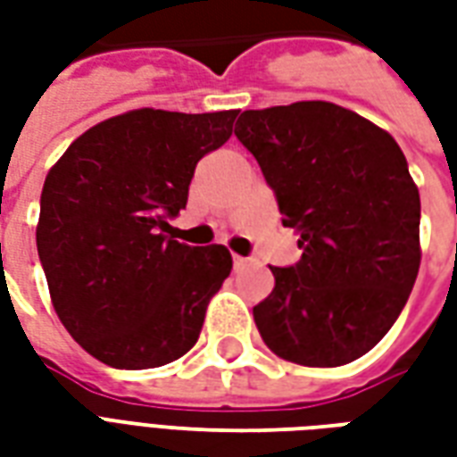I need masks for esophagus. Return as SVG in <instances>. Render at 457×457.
Returning <instances> with one entry per match:
<instances>
[{"mask_svg": "<svg viewBox=\"0 0 457 457\" xmlns=\"http://www.w3.org/2000/svg\"><path fill=\"white\" fill-rule=\"evenodd\" d=\"M232 262H235V269H242V267H247V264H249V262H252V259L237 257V254H235V259H232Z\"/></svg>", "mask_w": 457, "mask_h": 457, "instance_id": "obj_1", "label": "esophagus"}]
</instances>
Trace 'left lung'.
Segmentation results:
<instances>
[{
  "mask_svg": "<svg viewBox=\"0 0 457 457\" xmlns=\"http://www.w3.org/2000/svg\"><path fill=\"white\" fill-rule=\"evenodd\" d=\"M237 137L301 235L294 267H271L254 306L267 347L288 362L340 367L370 353L409 301L421 264V198L389 131L311 100L239 114Z\"/></svg>",
  "mask_w": 457,
  "mask_h": 457,
  "instance_id": "left-lung-1",
  "label": "left lung"
}]
</instances>
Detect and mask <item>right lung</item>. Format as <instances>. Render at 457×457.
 Instances as JSON below:
<instances>
[{
	"mask_svg": "<svg viewBox=\"0 0 457 457\" xmlns=\"http://www.w3.org/2000/svg\"><path fill=\"white\" fill-rule=\"evenodd\" d=\"M237 114L131 110L80 134L48 170L38 259L61 323L95 360L149 370L198 343L232 257L166 232L198 161L229 139Z\"/></svg>",
	"mask_w": 457,
	"mask_h": 457,
	"instance_id": "obj_1",
	"label": "right lung"
}]
</instances>
